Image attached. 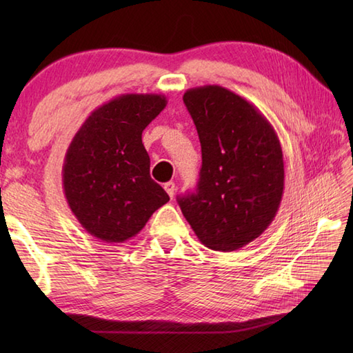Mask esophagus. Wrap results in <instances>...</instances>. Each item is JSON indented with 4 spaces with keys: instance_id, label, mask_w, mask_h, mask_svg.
<instances>
[{
    "instance_id": "1",
    "label": "esophagus",
    "mask_w": 353,
    "mask_h": 353,
    "mask_svg": "<svg viewBox=\"0 0 353 353\" xmlns=\"http://www.w3.org/2000/svg\"><path fill=\"white\" fill-rule=\"evenodd\" d=\"M163 188H165V191H167V194H168L171 199L174 197V194H176V185H174V182H167V183L163 185Z\"/></svg>"
}]
</instances>
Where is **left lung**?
I'll return each mask as SVG.
<instances>
[{
	"label": "left lung",
	"mask_w": 353,
	"mask_h": 353,
	"mask_svg": "<svg viewBox=\"0 0 353 353\" xmlns=\"http://www.w3.org/2000/svg\"><path fill=\"white\" fill-rule=\"evenodd\" d=\"M199 133L196 192L179 197L182 214L206 247L234 252L256 239L277 214L283 154L268 119L229 89L206 85L183 95Z\"/></svg>",
	"instance_id": "1"
}]
</instances>
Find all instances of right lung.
Here are the masks:
<instances>
[{"mask_svg":"<svg viewBox=\"0 0 353 353\" xmlns=\"http://www.w3.org/2000/svg\"><path fill=\"white\" fill-rule=\"evenodd\" d=\"M167 106L165 95L123 94L97 108L66 150L62 177L68 206L104 243L138 235L170 200L150 177L142 132Z\"/></svg>","mask_w":353,"mask_h":353,"instance_id":"right-lung-1","label":"right lung"}]
</instances>
